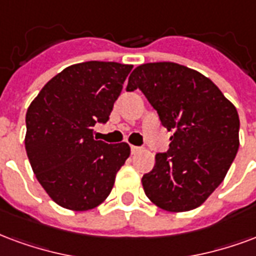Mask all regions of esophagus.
Returning a JSON list of instances; mask_svg holds the SVG:
<instances>
[{
	"mask_svg": "<svg viewBox=\"0 0 256 256\" xmlns=\"http://www.w3.org/2000/svg\"><path fill=\"white\" fill-rule=\"evenodd\" d=\"M130 149H132V153H133V154H136V153H138V152H141V148L140 146H134V145H132V146H130Z\"/></svg>",
	"mask_w": 256,
	"mask_h": 256,
	"instance_id": "34e87169",
	"label": "esophagus"
}]
</instances>
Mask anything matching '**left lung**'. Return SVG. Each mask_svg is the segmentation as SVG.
<instances>
[{
	"instance_id": "8db88e82",
	"label": "left lung",
	"mask_w": 256,
	"mask_h": 256,
	"mask_svg": "<svg viewBox=\"0 0 256 256\" xmlns=\"http://www.w3.org/2000/svg\"><path fill=\"white\" fill-rule=\"evenodd\" d=\"M140 90L171 136L170 149L142 176L144 191L166 212L200 206L224 180L239 149L234 106L200 72L174 62L144 64L126 90Z\"/></svg>"
}]
</instances>
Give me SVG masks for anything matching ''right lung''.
I'll return each instance as SVG.
<instances>
[{"instance_id": "1", "label": "right lung", "mask_w": 256, "mask_h": 256, "mask_svg": "<svg viewBox=\"0 0 256 256\" xmlns=\"http://www.w3.org/2000/svg\"><path fill=\"white\" fill-rule=\"evenodd\" d=\"M133 65L90 60L52 77L27 110L26 150L32 171L50 198L76 212L99 206L130 156L126 142L94 138L110 119Z\"/></svg>"}]
</instances>
